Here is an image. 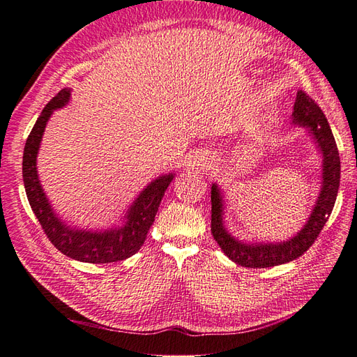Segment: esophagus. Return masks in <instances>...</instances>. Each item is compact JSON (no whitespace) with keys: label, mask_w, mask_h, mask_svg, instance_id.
I'll use <instances>...</instances> for the list:
<instances>
[{"label":"esophagus","mask_w":357,"mask_h":357,"mask_svg":"<svg viewBox=\"0 0 357 357\" xmlns=\"http://www.w3.org/2000/svg\"><path fill=\"white\" fill-rule=\"evenodd\" d=\"M201 167H205V168H210L211 167V162L205 160V159H201Z\"/></svg>","instance_id":"34e87169"}]
</instances>
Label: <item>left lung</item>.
Returning <instances> with one entry per match:
<instances>
[{"label":"left lung","instance_id":"left-lung-1","mask_svg":"<svg viewBox=\"0 0 357 357\" xmlns=\"http://www.w3.org/2000/svg\"><path fill=\"white\" fill-rule=\"evenodd\" d=\"M294 123L310 128L323 155L321 190L314 208L295 236L283 243H256L247 244L234 238L223 226V198L220 189L211 186V234L223 253L231 261L245 268H269L287 264L304 255L317 240L323 226L326 225L340 188V153L333 134L320 107L304 91L296 92L294 105Z\"/></svg>","mask_w":357,"mask_h":357}]
</instances>
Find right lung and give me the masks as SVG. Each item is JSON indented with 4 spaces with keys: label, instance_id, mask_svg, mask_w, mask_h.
I'll list each match as a JSON object with an SVG mask.
<instances>
[{
    "label": "right lung",
    "instance_id": "obj_1",
    "mask_svg": "<svg viewBox=\"0 0 357 357\" xmlns=\"http://www.w3.org/2000/svg\"><path fill=\"white\" fill-rule=\"evenodd\" d=\"M70 89H62L47 102L26 138L24 149L22 174L26 197L32 211L37 215L49 241L61 253L88 264H110L123 261L135 255L146 241L150 226L155 222L162 197L169 186L172 174L158 177L139 193L126 213V223L122 228L109 231H80L71 228L53 213L46 193L37 174V153L46 123L53 110L61 109L70 101Z\"/></svg>",
    "mask_w": 357,
    "mask_h": 357
}]
</instances>
